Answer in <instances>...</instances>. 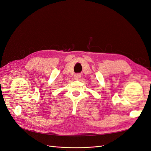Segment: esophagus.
I'll list each match as a JSON object with an SVG mask.
<instances>
[{
    "instance_id": "1",
    "label": "esophagus",
    "mask_w": 151,
    "mask_h": 151,
    "mask_svg": "<svg viewBox=\"0 0 151 151\" xmlns=\"http://www.w3.org/2000/svg\"><path fill=\"white\" fill-rule=\"evenodd\" d=\"M80 77H81V74H76L75 76H74V77H75V79H76V80H77V79H79V78H80Z\"/></svg>"
}]
</instances>
